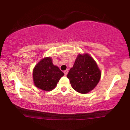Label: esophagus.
<instances>
[{
    "label": "esophagus",
    "mask_w": 130,
    "mask_h": 130,
    "mask_svg": "<svg viewBox=\"0 0 130 130\" xmlns=\"http://www.w3.org/2000/svg\"><path fill=\"white\" fill-rule=\"evenodd\" d=\"M63 73H64V74H65V75H67V74H68V70L67 69L66 70H65V71H63Z\"/></svg>",
    "instance_id": "34e87169"
}]
</instances>
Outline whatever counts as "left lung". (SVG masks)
Listing matches in <instances>:
<instances>
[{
	"label": "left lung",
	"mask_w": 130,
	"mask_h": 130,
	"mask_svg": "<svg viewBox=\"0 0 130 130\" xmlns=\"http://www.w3.org/2000/svg\"><path fill=\"white\" fill-rule=\"evenodd\" d=\"M67 76L74 90L80 93H87L98 84L101 71L95 61L89 54H79Z\"/></svg>",
	"instance_id": "obj_1"
}]
</instances>
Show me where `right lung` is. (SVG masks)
I'll return each instance as SVG.
<instances>
[{"label": "right lung", "mask_w": 130, "mask_h": 130, "mask_svg": "<svg viewBox=\"0 0 130 130\" xmlns=\"http://www.w3.org/2000/svg\"><path fill=\"white\" fill-rule=\"evenodd\" d=\"M64 73L53 65L50 57H46L37 64L33 71L34 84L41 90L50 91L56 87Z\"/></svg>", "instance_id": "right-lung-1"}]
</instances>
